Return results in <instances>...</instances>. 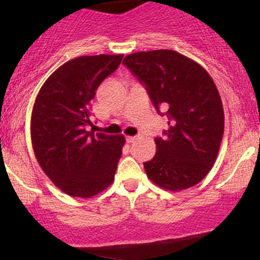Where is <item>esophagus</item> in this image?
Segmentation results:
<instances>
[{"instance_id":"34e87169","label":"esophagus","mask_w":260,"mask_h":260,"mask_svg":"<svg viewBox=\"0 0 260 260\" xmlns=\"http://www.w3.org/2000/svg\"><path fill=\"white\" fill-rule=\"evenodd\" d=\"M136 140V136H126L127 143H134Z\"/></svg>"}]
</instances>
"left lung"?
<instances>
[{"label": "left lung", "mask_w": 260, "mask_h": 260, "mask_svg": "<svg viewBox=\"0 0 260 260\" xmlns=\"http://www.w3.org/2000/svg\"><path fill=\"white\" fill-rule=\"evenodd\" d=\"M145 86L168 130L155 138L156 152L144 162L152 183L171 191L194 186L207 176L220 148L224 111L220 95L204 68L173 50L130 53L122 61Z\"/></svg>", "instance_id": "left-lung-1"}]
</instances>
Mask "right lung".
Returning <instances> with one entry per match:
<instances>
[{"mask_svg": "<svg viewBox=\"0 0 260 260\" xmlns=\"http://www.w3.org/2000/svg\"><path fill=\"white\" fill-rule=\"evenodd\" d=\"M124 55L72 58L39 91L31 116V140L40 167L70 197L91 198L114 181L122 154V135L86 131L91 100Z\"/></svg>", "mask_w": 260, "mask_h": 260, "instance_id": "obj_1", "label": "right lung"}]
</instances>
